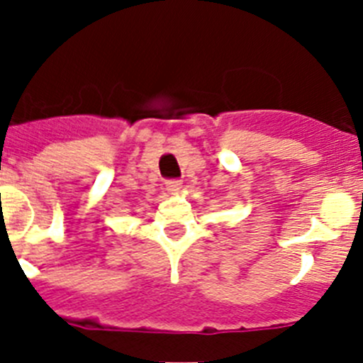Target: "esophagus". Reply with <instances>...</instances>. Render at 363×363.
Masks as SVG:
<instances>
[{"mask_svg": "<svg viewBox=\"0 0 363 363\" xmlns=\"http://www.w3.org/2000/svg\"><path fill=\"white\" fill-rule=\"evenodd\" d=\"M165 187H167V191L174 194V192H178L179 189H182V182H179V179H167Z\"/></svg>", "mask_w": 363, "mask_h": 363, "instance_id": "obj_1", "label": "esophagus"}]
</instances>
